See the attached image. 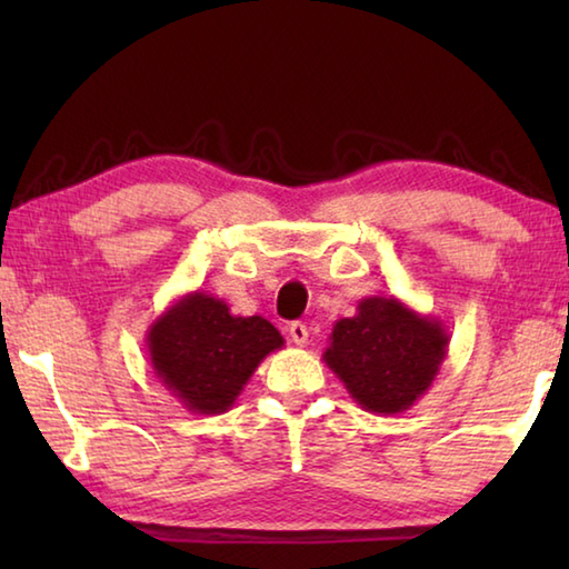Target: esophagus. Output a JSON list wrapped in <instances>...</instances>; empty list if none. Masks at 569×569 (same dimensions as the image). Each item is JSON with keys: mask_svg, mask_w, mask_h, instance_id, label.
<instances>
[{"mask_svg": "<svg viewBox=\"0 0 569 569\" xmlns=\"http://www.w3.org/2000/svg\"><path fill=\"white\" fill-rule=\"evenodd\" d=\"M288 336H291V341H293L296 346H306V343H308V329H306V323L296 321V323L288 326Z\"/></svg>", "mask_w": 569, "mask_h": 569, "instance_id": "1", "label": "esophagus"}]
</instances>
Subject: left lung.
<instances>
[{
  "instance_id": "8db88e82",
  "label": "left lung",
  "mask_w": 569,
  "mask_h": 569,
  "mask_svg": "<svg viewBox=\"0 0 569 569\" xmlns=\"http://www.w3.org/2000/svg\"><path fill=\"white\" fill-rule=\"evenodd\" d=\"M323 361L346 391L371 413H401L435 383L449 333L435 316L417 313L393 296H369L356 316L333 323Z\"/></svg>"
}]
</instances>
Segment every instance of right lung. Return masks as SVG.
<instances>
[{"label": "right lung", "instance_id": "right-lung-1", "mask_svg": "<svg viewBox=\"0 0 569 569\" xmlns=\"http://www.w3.org/2000/svg\"><path fill=\"white\" fill-rule=\"evenodd\" d=\"M286 341L263 316H233L206 291L180 296L150 323L146 346L156 377L192 413H223L268 353Z\"/></svg>", "mask_w": 569, "mask_h": 569}]
</instances>
